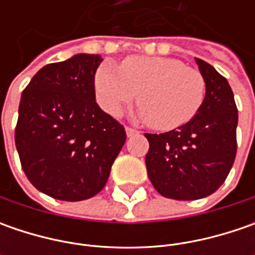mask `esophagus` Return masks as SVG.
Instances as JSON below:
<instances>
[{
	"instance_id": "1",
	"label": "esophagus",
	"mask_w": 255,
	"mask_h": 255,
	"mask_svg": "<svg viewBox=\"0 0 255 255\" xmlns=\"http://www.w3.org/2000/svg\"><path fill=\"white\" fill-rule=\"evenodd\" d=\"M125 130H126V134H128V136H129V137H130V136H133V134H137V130H136V129H133V128H129V126H128V128H125Z\"/></svg>"
}]
</instances>
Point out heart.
<instances>
[{
	"instance_id": "obj_1",
	"label": "heart",
	"mask_w": 255,
	"mask_h": 255,
	"mask_svg": "<svg viewBox=\"0 0 255 255\" xmlns=\"http://www.w3.org/2000/svg\"><path fill=\"white\" fill-rule=\"evenodd\" d=\"M95 92L103 111L119 116L137 98V116L157 130L180 128L197 115L206 98L203 75L179 59L130 56L121 68L102 64L95 75ZM139 95H137V93Z\"/></svg>"
}]
</instances>
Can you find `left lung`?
<instances>
[{
	"label": "left lung",
	"instance_id": "1",
	"mask_svg": "<svg viewBox=\"0 0 255 255\" xmlns=\"http://www.w3.org/2000/svg\"><path fill=\"white\" fill-rule=\"evenodd\" d=\"M206 98L190 122L170 132L144 133L146 169L153 187L174 200L210 196L227 179L237 152L239 113L230 85L210 64L196 58Z\"/></svg>",
	"mask_w": 255,
	"mask_h": 255
}]
</instances>
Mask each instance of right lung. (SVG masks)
Instances as JSON below:
<instances>
[{
    "label": "right lung",
    "mask_w": 255,
    "mask_h": 255,
    "mask_svg": "<svg viewBox=\"0 0 255 255\" xmlns=\"http://www.w3.org/2000/svg\"><path fill=\"white\" fill-rule=\"evenodd\" d=\"M101 55L78 54L41 68L21 95L15 146L28 180L65 201L102 190L126 140L95 98Z\"/></svg>",
    "instance_id": "right-lung-1"
}]
</instances>
